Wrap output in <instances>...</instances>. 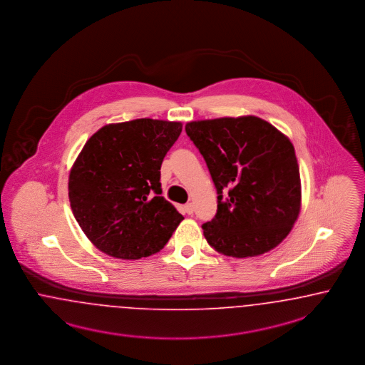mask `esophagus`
<instances>
[{"label":"esophagus","instance_id":"34e87169","mask_svg":"<svg viewBox=\"0 0 365 365\" xmlns=\"http://www.w3.org/2000/svg\"><path fill=\"white\" fill-rule=\"evenodd\" d=\"M183 210H185V213H187V215H192V212H194V207H192V205L187 204L183 206Z\"/></svg>","mask_w":365,"mask_h":365}]
</instances>
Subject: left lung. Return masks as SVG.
I'll list each match as a JSON object with an SVG mask.
<instances>
[{"label":"left lung","instance_id":"8db88e82","mask_svg":"<svg viewBox=\"0 0 365 365\" xmlns=\"http://www.w3.org/2000/svg\"><path fill=\"white\" fill-rule=\"evenodd\" d=\"M217 190V213L202 224L220 254L247 258L278 246L300 212L302 185L289 138L261 118L186 125Z\"/></svg>","mask_w":365,"mask_h":365}]
</instances>
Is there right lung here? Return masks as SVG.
Wrapping results in <instances>:
<instances>
[{"label":"right lung","instance_id":"right-lung-1","mask_svg":"<svg viewBox=\"0 0 365 365\" xmlns=\"http://www.w3.org/2000/svg\"><path fill=\"white\" fill-rule=\"evenodd\" d=\"M180 122L141 118L106 125L74 161L69 201L88 239L107 255L140 259L167 245L183 216L161 197V163Z\"/></svg>","mask_w":365,"mask_h":365}]
</instances>
